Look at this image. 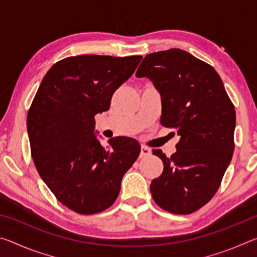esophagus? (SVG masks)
Listing matches in <instances>:
<instances>
[{
    "label": "esophagus",
    "mask_w": 257,
    "mask_h": 257,
    "mask_svg": "<svg viewBox=\"0 0 257 257\" xmlns=\"http://www.w3.org/2000/svg\"><path fill=\"white\" fill-rule=\"evenodd\" d=\"M151 154V151L147 149V147H145V146H142V149H141V158H146V156H149Z\"/></svg>",
    "instance_id": "1"
}]
</instances>
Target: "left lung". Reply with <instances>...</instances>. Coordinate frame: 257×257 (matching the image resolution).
Instances as JSON below:
<instances>
[{"instance_id":"1","label":"left lung","mask_w":257,"mask_h":257,"mask_svg":"<svg viewBox=\"0 0 257 257\" xmlns=\"http://www.w3.org/2000/svg\"><path fill=\"white\" fill-rule=\"evenodd\" d=\"M136 77L153 82L161 124L180 137L170 158L153 150L164 168L151 182L152 196L165 211L190 214L214 196L232 159L234 106L214 68L180 49L146 55Z\"/></svg>"}]
</instances>
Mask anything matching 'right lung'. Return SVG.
<instances>
[{
  "label": "right lung",
  "instance_id": "obj_1",
  "mask_svg": "<svg viewBox=\"0 0 257 257\" xmlns=\"http://www.w3.org/2000/svg\"><path fill=\"white\" fill-rule=\"evenodd\" d=\"M143 56H71L43 78L27 115L32 156L43 181L59 201L80 214L110 207L121 180L141 153L134 138L108 139L95 132L97 113L110 108L113 93Z\"/></svg>",
  "mask_w": 257,
  "mask_h": 257
}]
</instances>
